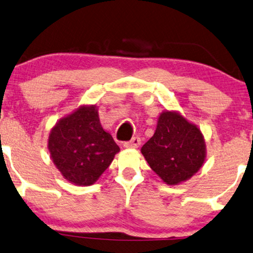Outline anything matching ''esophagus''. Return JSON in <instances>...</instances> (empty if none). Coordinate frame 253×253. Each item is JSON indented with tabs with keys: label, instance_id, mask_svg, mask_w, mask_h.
Here are the masks:
<instances>
[{
	"label": "esophagus",
	"instance_id": "esophagus-1",
	"mask_svg": "<svg viewBox=\"0 0 253 253\" xmlns=\"http://www.w3.org/2000/svg\"><path fill=\"white\" fill-rule=\"evenodd\" d=\"M140 143H141V140H140V137L134 136L129 140V141L125 142L124 147H125V148H137V147L140 146Z\"/></svg>",
	"mask_w": 253,
	"mask_h": 253
}]
</instances>
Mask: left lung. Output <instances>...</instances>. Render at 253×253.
Wrapping results in <instances>:
<instances>
[{
	"instance_id": "obj_1",
	"label": "left lung",
	"mask_w": 253,
	"mask_h": 253,
	"mask_svg": "<svg viewBox=\"0 0 253 253\" xmlns=\"http://www.w3.org/2000/svg\"><path fill=\"white\" fill-rule=\"evenodd\" d=\"M149 167L169 185L188 181L202 168L206 140L196 125L177 111L160 113L154 135L141 148Z\"/></svg>"
}]
</instances>
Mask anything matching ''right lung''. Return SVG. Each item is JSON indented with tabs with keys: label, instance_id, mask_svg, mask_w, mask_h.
<instances>
[{
	"label": "right lung",
	"instance_id": "1",
	"mask_svg": "<svg viewBox=\"0 0 253 253\" xmlns=\"http://www.w3.org/2000/svg\"><path fill=\"white\" fill-rule=\"evenodd\" d=\"M47 148L62 176L76 185L97 182L120 152L101 126L95 105H81L57 121L49 133Z\"/></svg>",
	"mask_w": 253,
	"mask_h": 253
}]
</instances>
